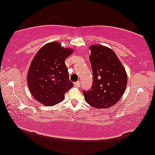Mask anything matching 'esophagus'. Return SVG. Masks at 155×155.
I'll list each match as a JSON object with an SVG mask.
<instances>
[{
	"label": "esophagus",
	"mask_w": 155,
	"mask_h": 155,
	"mask_svg": "<svg viewBox=\"0 0 155 155\" xmlns=\"http://www.w3.org/2000/svg\"><path fill=\"white\" fill-rule=\"evenodd\" d=\"M80 81H78V82H74V86H75V87H80Z\"/></svg>",
	"instance_id": "1"
}]
</instances>
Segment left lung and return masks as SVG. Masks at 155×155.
Here are the masks:
<instances>
[{"instance_id":"left-lung-1","label":"left lung","mask_w":155,"mask_h":155,"mask_svg":"<svg viewBox=\"0 0 155 155\" xmlns=\"http://www.w3.org/2000/svg\"><path fill=\"white\" fill-rule=\"evenodd\" d=\"M90 49L93 82L90 90L82 92L84 99L87 103L97 109L112 107L126 90L128 82L126 70L109 48L91 45Z\"/></svg>"}]
</instances>
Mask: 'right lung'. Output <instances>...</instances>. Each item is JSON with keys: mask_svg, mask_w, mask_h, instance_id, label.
<instances>
[{"mask_svg": "<svg viewBox=\"0 0 155 155\" xmlns=\"http://www.w3.org/2000/svg\"><path fill=\"white\" fill-rule=\"evenodd\" d=\"M73 52L58 42L48 43L37 52L27 78L29 90L36 100L48 107L63 100L65 93L73 86L65 64V59Z\"/></svg>", "mask_w": 155, "mask_h": 155, "instance_id": "1", "label": "right lung"}]
</instances>
